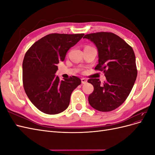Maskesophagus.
<instances>
[{"label": "esophagus", "mask_w": 155, "mask_h": 155, "mask_svg": "<svg viewBox=\"0 0 155 155\" xmlns=\"http://www.w3.org/2000/svg\"><path fill=\"white\" fill-rule=\"evenodd\" d=\"M81 82H82L83 84H85V83H87V80L85 78H82L81 79Z\"/></svg>", "instance_id": "1"}]
</instances>
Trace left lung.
<instances>
[{
  "label": "left lung",
  "mask_w": 155,
  "mask_h": 155,
  "mask_svg": "<svg viewBox=\"0 0 155 155\" xmlns=\"http://www.w3.org/2000/svg\"><path fill=\"white\" fill-rule=\"evenodd\" d=\"M83 38L92 41L98 50L99 63L96 70L104 72L106 81L89 79L94 87L88 102L94 109L101 112L112 111L126 100L137 77L135 54L133 48L112 32L87 34Z\"/></svg>",
  "instance_id": "obj_1"
}]
</instances>
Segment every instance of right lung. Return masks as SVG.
Masks as SVG:
<instances>
[{"label":"right lung","mask_w":155,"mask_h":155,"mask_svg":"<svg viewBox=\"0 0 155 155\" xmlns=\"http://www.w3.org/2000/svg\"><path fill=\"white\" fill-rule=\"evenodd\" d=\"M84 34H50L27 50L22 63V83L27 96L37 109L48 114L66 110L72 91L81 83L76 76L61 81L57 64Z\"/></svg>","instance_id":"add662e5"}]
</instances>
